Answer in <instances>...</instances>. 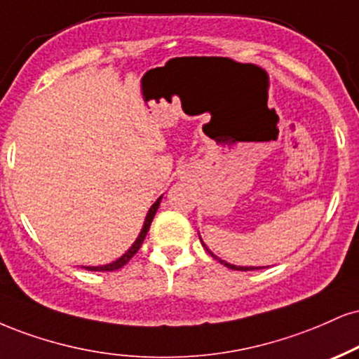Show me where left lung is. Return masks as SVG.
Segmentation results:
<instances>
[{"label":"left lung","mask_w":359,"mask_h":359,"mask_svg":"<svg viewBox=\"0 0 359 359\" xmlns=\"http://www.w3.org/2000/svg\"><path fill=\"white\" fill-rule=\"evenodd\" d=\"M207 252H209V254H210V256H212L214 259H217V261H219V262H222V264H224V266H227V267H229V269H234V271H252V269H261V267H241V266H234V264H229V262H226V261H221V259H219V257H215V256H214V254H212V252H210V250H209V249H207Z\"/></svg>","instance_id":"8db88e82"}]
</instances>
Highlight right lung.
I'll list each match as a JSON object with an SVG mask.
<instances>
[{"instance_id":"1","label":"right lung","mask_w":359,"mask_h":359,"mask_svg":"<svg viewBox=\"0 0 359 359\" xmlns=\"http://www.w3.org/2000/svg\"><path fill=\"white\" fill-rule=\"evenodd\" d=\"M161 201H162V197H158V198H157V202H155V204H154L152 207H150L149 214H147V217H145L144 227H142L140 236L137 237V241H135V243H133L132 248L128 249L127 252H125L122 257L116 259V261H115V262H111V264H107V266H98V267H86V269H88V271H116V269H120V267H123L125 264H127V262L130 261V259H132L133 256H135L137 250L142 248V243H144V239H145L147 232H149L150 224H152V221H154V215H155V212H157L158 205H161Z\"/></svg>"}]
</instances>
